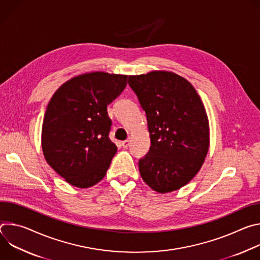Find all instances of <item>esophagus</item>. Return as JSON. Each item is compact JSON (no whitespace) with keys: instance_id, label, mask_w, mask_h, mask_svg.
<instances>
[{"instance_id":"obj_1","label":"esophagus","mask_w":260,"mask_h":260,"mask_svg":"<svg viewBox=\"0 0 260 260\" xmlns=\"http://www.w3.org/2000/svg\"><path fill=\"white\" fill-rule=\"evenodd\" d=\"M129 144H131V141H129V140H125V141H122V142H121V146H122L123 148H127V147L129 146Z\"/></svg>"}]
</instances>
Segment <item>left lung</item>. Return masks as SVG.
I'll use <instances>...</instances> for the list:
<instances>
[{"instance_id":"1","label":"left lung","mask_w":260,"mask_h":260,"mask_svg":"<svg viewBox=\"0 0 260 260\" xmlns=\"http://www.w3.org/2000/svg\"><path fill=\"white\" fill-rule=\"evenodd\" d=\"M147 117L151 146L139 159L144 182L159 192L186 185L202 168L209 149V121L204 104L186 79L153 71L128 76Z\"/></svg>"}]
</instances>
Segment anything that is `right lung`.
I'll return each mask as SVG.
<instances>
[{"mask_svg":"<svg viewBox=\"0 0 260 260\" xmlns=\"http://www.w3.org/2000/svg\"><path fill=\"white\" fill-rule=\"evenodd\" d=\"M126 75L93 72L63 83L48 103L42 149L48 165L73 186L101 181L117 151L107 106L125 88Z\"/></svg>","mask_w":260,"mask_h":260,"instance_id":"add662e5","label":"right lung"}]
</instances>
